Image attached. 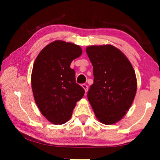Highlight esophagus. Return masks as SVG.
Here are the masks:
<instances>
[{
    "mask_svg": "<svg viewBox=\"0 0 160 160\" xmlns=\"http://www.w3.org/2000/svg\"><path fill=\"white\" fill-rule=\"evenodd\" d=\"M82 88H84V90H85V92H88V86L86 84H82Z\"/></svg>",
    "mask_w": 160,
    "mask_h": 160,
    "instance_id": "obj_1",
    "label": "esophagus"
}]
</instances>
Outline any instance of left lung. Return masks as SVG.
<instances>
[{"mask_svg": "<svg viewBox=\"0 0 160 160\" xmlns=\"http://www.w3.org/2000/svg\"><path fill=\"white\" fill-rule=\"evenodd\" d=\"M86 52L94 74L88 100L100 122L113 124L125 116L134 100L137 90L135 70L126 56L112 45L90 46Z\"/></svg>", "mask_w": 160, "mask_h": 160, "instance_id": "obj_1", "label": "left lung"}]
</instances>
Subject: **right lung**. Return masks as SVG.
Masks as SVG:
<instances>
[{
	"label": "right lung",
	"mask_w": 160,
	"mask_h": 160,
	"mask_svg": "<svg viewBox=\"0 0 160 160\" xmlns=\"http://www.w3.org/2000/svg\"><path fill=\"white\" fill-rule=\"evenodd\" d=\"M81 54L78 45L57 40L43 48L34 61L31 82L35 102L42 115L56 125L69 120L85 94L70 68L71 62Z\"/></svg>",
	"instance_id": "1"
}]
</instances>
